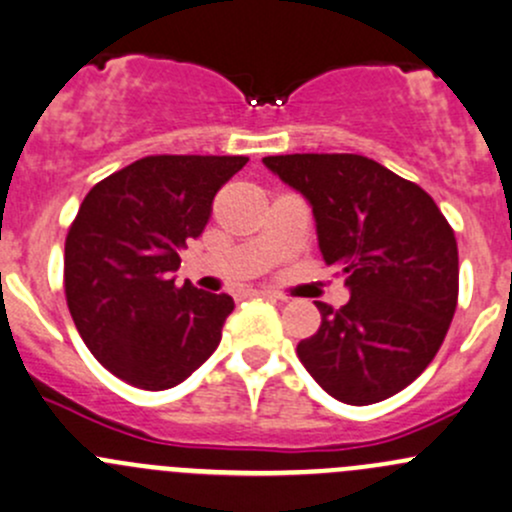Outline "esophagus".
<instances>
[{
    "mask_svg": "<svg viewBox=\"0 0 512 512\" xmlns=\"http://www.w3.org/2000/svg\"><path fill=\"white\" fill-rule=\"evenodd\" d=\"M247 297L274 299V294L272 292H262V289H242V292H235V299H247Z\"/></svg>",
    "mask_w": 512,
    "mask_h": 512,
    "instance_id": "1",
    "label": "esophagus"
}]
</instances>
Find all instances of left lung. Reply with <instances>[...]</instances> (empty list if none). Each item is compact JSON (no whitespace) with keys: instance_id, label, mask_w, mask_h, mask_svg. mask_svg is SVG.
<instances>
[{"instance_id":"1","label":"left lung","mask_w":512,"mask_h":512,"mask_svg":"<svg viewBox=\"0 0 512 512\" xmlns=\"http://www.w3.org/2000/svg\"><path fill=\"white\" fill-rule=\"evenodd\" d=\"M262 164L309 201L319 250L346 277V306L316 301L297 346L331 397L373 405L405 390L444 343L459 297V250L427 191L360 154H287Z\"/></svg>"}]
</instances>
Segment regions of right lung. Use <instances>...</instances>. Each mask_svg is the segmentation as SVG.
I'll return each mask as SVG.
<instances>
[{
	"mask_svg": "<svg viewBox=\"0 0 512 512\" xmlns=\"http://www.w3.org/2000/svg\"><path fill=\"white\" fill-rule=\"evenodd\" d=\"M247 157H144L90 188L66 238L68 309L90 353L125 383L169 390L218 348L228 294L176 287L220 186Z\"/></svg>",
	"mask_w": 512,
	"mask_h": 512,
	"instance_id": "add662e5",
	"label": "right lung"
}]
</instances>
